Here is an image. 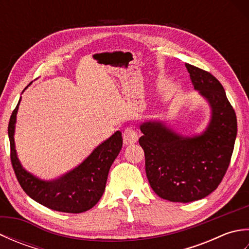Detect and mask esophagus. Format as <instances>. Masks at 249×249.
<instances>
[{
  "label": "esophagus",
  "instance_id": "obj_1",
  "mask_svg": "<svg viewBox=\"0 0 249 249\" xmlns=\"http://www.w3.org/2000/svg\"><path fill=\"white\" fill-rule=\"evenodd\" d=\"M138 140V135H137L136 130L133 127H127L123 133V141L124 144L129 145L134 144Z\"/></svg>",
  "mask_w": 249,
  "mask_h": 249
}]
</instances>
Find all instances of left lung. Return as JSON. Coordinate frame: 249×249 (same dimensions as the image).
Masks as SVG:
<instances>
[{
  "mask_svg": "<svg viewBox=\"0 0 249 249\" xmlns=\"http://www.w3.org/2000/svg\"><path fill=\"white\" fill-rule=\"evenodd\" d=\"M195 91L210 107L203 131L183 135L165 121L139 125L145 172L152 189L171 202L200 200L217 188L229 167L237 133L236 115L220 82L210 72L185 63Z\"/></svg>",
  "mask_w": 249,
  "mask_h": 249,
  "instance_id": "left-lung-1",
  "label": "left lung"
}]
</instances>
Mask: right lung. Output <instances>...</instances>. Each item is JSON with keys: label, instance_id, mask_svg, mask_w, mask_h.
Returning <instances> with one entry per match:
<instances>
[{"label": "right lung", "instance_id": "add662e5", "mask_svg": "<svg viewBox=\"0 0 249 249\" xmlns=\"http://www.w3.org/2000/svg\"><path fill=\"white\" fill-rule=\"evenodd\" d=\"M20 102L21 97L10 116L8 138L10 160L21 187L36 202L57 212L77 214L92 209L102 198L110 167L122 149L123 138L121 131H115L97 145L86 160L71 171L54 179L40 178L22 166L16 150L15 130Z\"/></svg>", "mask_w": 249, "mask_h": 249}]
</instances>
